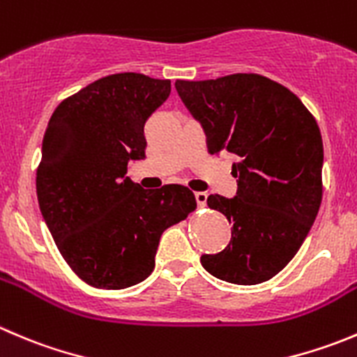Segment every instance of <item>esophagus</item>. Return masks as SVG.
<instances>
[{"mask_svg": "<svg viewBox=\"0 0 357 357\" xmlns=\"http://www.w3.org/2000/svg\"><path fill=\"white\" fill-rule=\"evenodd\" d=\"M195 199H197V204H199L200 207H204L207 202V193L206 192H195Z\"/></svg>", "mask_w": 357, "mask_h": 357, "instance_id": "34e87169", "label": "esophagus"}]
</instances>
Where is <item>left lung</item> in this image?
Returning a JSON list of instances; mask_svg holds the SVG:
<instances>
[{"label":"left lung","mask_w":357,"mask_h":357,"mask_svg":"<svg viewBox=\"0 0 357 357\" xmlns=\"http://www.w3.org/2000/svg\"><path fill=\"white\" fill-rule=\"evenodd\" d=\"M211 155L237 162V195L207 197L231 223L230 244L200 263L214 278L251 286L278 275L305 241L323 199V139L312 113L281 83L255 73L176 82Z\"/></svg>","instance_id":"left-lung-1"}]
</instances>
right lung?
Segmentation results:
<instances>
[{
  "label": "right lung",
  "instance_id": "right-lung-1",
  "mask_svg": "<svg viewBox=\"0 0 357 357\" xmlns=\"http://www.w3.org/2000/svg\"><path fill=\"white\" fill-rule=\"evenodd\" d=\"M171 94V79L109 75L52 113L36 171L41 214L71 271L99 289H123L155 268L160 235L195 211L192 190H144L127 178L143 160L144 123Z\"/></svg>",
  "mask_w": 357,
  "mask_h": 357
}]
</instances>
